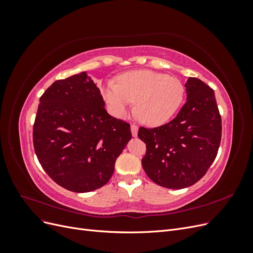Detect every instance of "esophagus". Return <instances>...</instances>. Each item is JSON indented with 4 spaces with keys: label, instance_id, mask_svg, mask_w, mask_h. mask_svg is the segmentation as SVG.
I'll list each match as a JSON object with an SVG mask.
<instances>
[{
    "label": "esophagus",
    "instance_id": "obj_1",
    "mask_svg": "<svg viewBox=\"0 0 253 253\" xmlns=\"http://www.w3.org/2000/svg\"><path fill=\"white\" fill-rule=\"evenodd\" d=\"M131 131H132V135L134 137H137V135H138V126H137L136 125H132L131 126Z\"/></svg>",
    "mask_w": 253,
    "mask_h": 253
}]
</instances>
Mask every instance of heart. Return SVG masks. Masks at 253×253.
I'll use <instances>...</instances> for the list:
<instances>
[{
  "mask_svg": "<svg viewBox=\"0 0 253 253\" xmlns=\"http://www.w3.org/2000/svg\"><path fill=\"white\" fill-rule=\"evenodd\" d=\"M185 87L176 78L153 71H133L120 75L117 84L108 82L102 96L115 117L126 116L136 103V116L143 125L157 126L177 112Z\"/></svg>",
  "mask_w": 253,
  "mask_h": 253,
  "instance_id": "b5f03b06",
  "label": "heart"
}]
</instances>
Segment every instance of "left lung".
I'll list each match as a JSON object with an SVG mask.
<instances>
[{"mask_svg":"<svg viewBox=\"0 0 253 253\" xmlns=\"http://www.w3.org/2000/svg\"><path fill=\"white\" fill-rule=\"evenodd\" d=\"M187 101L172 121L154 127L140 126L138 137L147 144L142 168L157 185L182 189L194 185L217 155L221 118L214 90L190 77Z\"/></svg>","mask_w":253,"mask_h":253,"instance_id":"left-lung-1","label":"left lung"}]
</instances>
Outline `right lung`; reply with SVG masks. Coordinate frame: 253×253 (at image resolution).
I'll return each instance as SVG.
<instances>
[{
  "label": "right lung",
  "mask_w": 253,
  "mask_h": 253,
  "mask_svg": "<svg viewBox=\"0 0 253 253\" xmlns=\"http://www.w3.org/2000/svg\"><path fill=\"white\" fill-rule=\"evenodd\" d=\"M33 138L49 177L73 192L85 193L110 180L132 133L128 124L105 111L100 90L82 72L44 91Z\"/></svg>",
  "instance_id": "1"
}]
</instances>
